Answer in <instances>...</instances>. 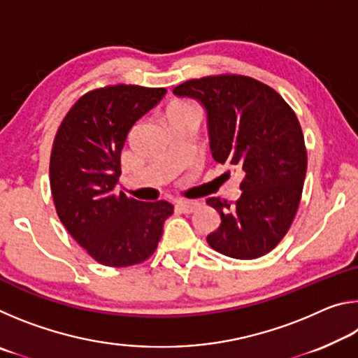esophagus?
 <instances>
[{"label": "esophagus", "instance_id": "34e87169", "mask_svg": "<svg viewBox=\"0 0 358 358\" xmlns=\"http://www.w3.org/2000/svg\"><path fill=\"white\" fill-rule=\"evenodd\" d=\"M199 203L197 201H180V202H177V208L181 211V213H192L194 210H196L197 207H199Z\"/></svg>", "mask_w": 358, "mask_h": 358}]
</instances>
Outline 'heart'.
Masks as SVG:
<instances>
[{
    "mask_svg": "<svg viewBox=\"0 0 358 358\" xmlns=\"http://www.w3.org/2000/svg\"><path fill=\"white\" fill-rule=\"evenodd\" d=\"M183 108H189V107H186V106H181V104H178V106H175L173 108H172V110H183ZM171 110V112H172Z\"/></svg>",
    "mask_w": 358,
    "mask_h": 358,
    "instance_id": "1",
    "label": "heart"
}]
</instances>
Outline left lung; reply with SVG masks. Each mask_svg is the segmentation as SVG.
<instances>
[{
	"mask_svg": "<svg viewBox=\"0 0 358 358\" xmlns=\"http://www.w3.org/2000/svg\"><path fill=\"white\" fill-rule=\"evenodd\" d=\"M173 94L203 107L211 156L243 177L234 203L207 199L221 217L208 245L234 259L264 256L287 234L306 175L305 138L294 110L275 90L243 76L187 80Z\"/></svg>",
	"mask_w": 358,
	"mask_h": 358,
	"instance_id": "1",
	"label": "left lung"
}]
</instances>
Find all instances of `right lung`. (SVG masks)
<instances>
[{
  "mask_svg": "<svg viewBox=\"0 0 358 358\" xmlns=\"http://www.w3.org/2000/svg\"><path fill=\"white\" fill-rule=\"evenodd\" d=\"M166 93L137 85L94 90L76 102L57 132L50 187L58 217L102 265L128 266L148 259L173 213L166 201L141 202L115 189L131 128Z\"/></svg>",
  "mask_w": 358,
  "mask_h": 358,
  "instance_id": "right-lung-1",
  "label": "right lung"
}]
</instances>
